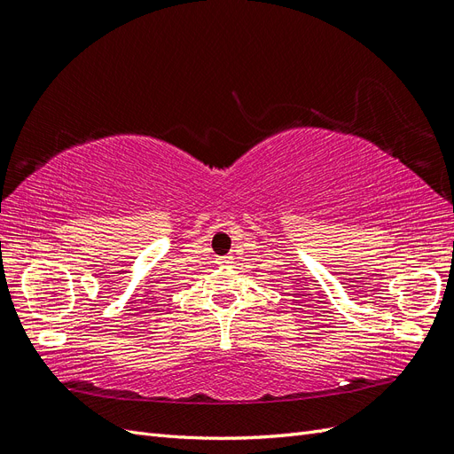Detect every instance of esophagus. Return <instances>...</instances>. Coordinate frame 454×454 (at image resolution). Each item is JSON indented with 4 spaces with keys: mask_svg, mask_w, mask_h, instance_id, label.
<instances>
[{
    "mask_svg": "<svg viewBox=\"0 0 454 454\" xmlns=\"http://www.w3.org/2000/svg\"><path fill=\"white\" fill-rule=\"evenodd\" d=\"M217 265H222V267H229V265H232V257H231V255L219 257V259H217Z\"/></svg>",
    "mask_w": 454,
    "mask_h": 454,
    "instance_id": "1",
    "label": "esophagus"
}]
</instances>
